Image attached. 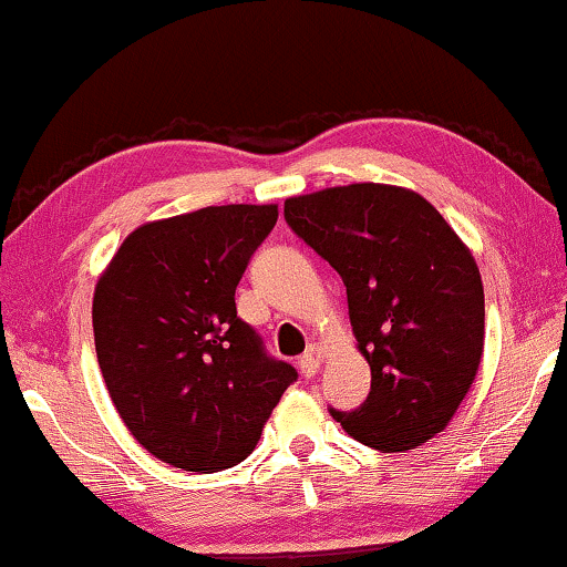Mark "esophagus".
I'll use <instances>...</instances> for the list:
<instances>
[{
	"label": "esophagus",
	"mask_w": 567,
	"mask_h": 567,
	"mask_svg": "<svg viewBox=\"0 0 567 567\" xmlns=\"http://www.w3.org/2000/svg\"><path fill=\"white\" fill-rule=\"evenodd\" d=\"M320 359H323V349L318 343H310L308 351L298 359V367L302 371V377H312L320 369Z\"/></svg>",
	"instance_id": "obj_1"
}]
</instances>
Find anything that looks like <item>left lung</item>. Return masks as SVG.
<instances>
[{"label": "left lung", "mask_w": 567, "mask_h": 567, "mask_svg": "<svg viewBox=\"0 0 567 567\" xmlns=\"http://www.w3.org/2000/svg\"><path fill=\"white\" fill-rule=\"evenodd\" d=\"M290 229L346 285L371 392L331 408L359 443L402 453L451 422L484 353V285L445 218L396 185L353 183L285 200Z\"/></svg>", "instance_id": "1"}]
</instances>
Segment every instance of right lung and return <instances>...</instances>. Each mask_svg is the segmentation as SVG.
<instances>
[{
    "label": "right lung",
    "mask_w": 567,
    "mask_h": 567,
    "mask_svg": "<svg viewBox=\"0 0 567 567\" xmlns=\"http://www.w3.org/2000/svg\"><path fill=\"white\" fill-rule=\"evenodd\" d=\"M277 206H208L126 236L94 292L106 390L155 458L216 473L255 451L298 379L236 316L234 292Z\"/></svg>",
    "instance_id": "obj_1"
}]
</instances>
